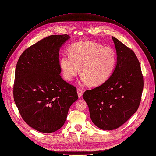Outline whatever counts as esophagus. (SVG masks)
Wrapping results in <instances>:
<instances>
[{
  "instance_id": "esophagus-1",
  "label": "esophagus",
  "mask_w": 156,
  "mask_h": 156,
  "mask_svg": "<svg viewBox=\"0 0 156 156\" xmlns=\"http://www.w3.org/2000/svg\"><path fill=\"white\" fill-rule=\"evenodd\" d=\"M83 91L82 90L79 89V90H77V94H78L79 97H81L83 95Z\"/></svg>"
}]
</instances>
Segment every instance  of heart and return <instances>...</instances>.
Returning <instances> with one entry per match:
<instances>
[{
    "mask_svg": "<svg viewBox=\"0 0 156 156\" xmlns=\"http://www.w3.org/2000/svg\"><path fill=\"white\" fill-rule=\"evenodd\" d=\"M116 62L115 51L111 47H103L91 41L80 42L69 47V54L62 55L59 66L67 80H71L80 67L82 81L98 85L109 78Z\"/></svg>",
    "mask_w": 156,
    "mask_h": 156,
    "instance_id": "obj_1",
    "label": "heart"
}]
</instances>
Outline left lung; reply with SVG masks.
Masks as SVG:
<instances>
[{
    "mask_svg": "<svg viewBox=\"0 0 156 156\" xmlns=\"http://www.w3.org/2000/svg\"><path fill=\"white\" fill-rule=\"evenodd\" d=\"M117 63L111 77L102 85L86 90L83 98L90 118L104 130L116 129L139 108L144 86L140 62L134 51L114 37Z\"/></svg>",
    "mask_w": 156,
    "mask_h": 156,
    "instance_id": "left-lung-1",
    "label": "left lung"
}]
</instances>
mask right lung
<instances>
[{
    "label": "right lung",
    "mask_w": 156,
    "mask_h": 156,
    "mask_svg": "<svg viewBox=\"0 0 156 156\" xmlns=\"http://www.w3.org/2000/svg\"><path fill=\"white\" fill-rule=\"evenodd\" d=\"M69 38L67 34L47 37L26 49L17 62L14 101L24 122L40 132L63 127L78 99L76 87L60 76L59 48Z\"/></svg>",
    "instance_id": "right-lung-1"
}]
</instances>
